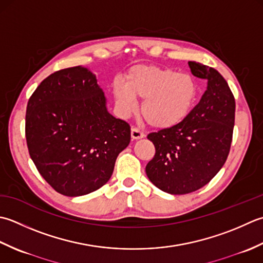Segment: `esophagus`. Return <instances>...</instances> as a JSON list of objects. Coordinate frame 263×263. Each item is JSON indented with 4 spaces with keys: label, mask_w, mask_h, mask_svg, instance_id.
I'll return each mask as SVG.
<instances>
[{
    "label": "esophagus",
    "mask_w": 263,
    "mask_h": 263,
    "mask_svg": "<svg viewBox=\"0 0 263 263\" xmlns=\"http://www.w3.org/2000/svg\"><path fill=\"white\" fill-rule=\"evenodd\" d=\"M130 134H132V138L133 139H139V138H143L144 136H145V135H144V133L142 130H139L138 128H136V127H133L132 128Z\"/></svg>",
    "instance_id": "esophagus-1"
}]
</instances>
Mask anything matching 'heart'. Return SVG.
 I'll use <instances>...</instances> for the list:
<instances>
[{
	"mask_svg": "<svg viewBox=\"0 0 263 263\" xmlns=\"http://www.w3.org/2000/svg\"><path fill=\"white\" fill-rule=\"evenodd\" d=\"M112 94L122 115L137 108L143 99L142 116L149 126L165 129L179 125L190 116L197 100V85L190 74L155 66H135L125 83L115 82Z\"/></svg>",
	"mask_w": 263,
	"mask_h": 263,
	"instance_id": "b5f03b06",
	"label": "heart"
}]
</instances>
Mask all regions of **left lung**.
<instances>
[{
    "instance_id": "left-lung-1",
    "label": "left lung",
    "mask_w": 263,
    "mask_h": 263,
    "mask_svg": "<svg viewBox=\"0 0 263 263\" xmlns=\"http://www.w3.org/2000/svg\"><path fill=\"white\" fill-rule=\"evenodd\" d=\"M192 73L208 87L179 125L151 133L154 158L146 164L148 179L161 191L180 195L200 190L222 168L235 124V99L216 69L190 61Z\"/></svg>"
}]
</instances>
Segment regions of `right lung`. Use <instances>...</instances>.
Listing matches in <instances>:
<instances>
[{
    "label": "right lung",
    "mask_w": 263,
    "mask_h": 263,
    "mask_svg": "<svg viewBox=\"0 0 263 263\" xmlns=\"http://www.w3.org/2000/svg\"><path fill=\"white\" fill-rule=\"evenodd\" d=\"M25 132L39 173L71 197L103 186L130 142V126L109 114L95 74L80 66L39 85L27 104Z\"/></svg>",
    "instance_id": "1"
}]
</instances>
